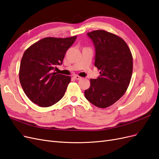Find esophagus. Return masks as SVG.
Masks as SVG:
<instances>
[{
	"mask_svg": "<svg viewBox=\"0 0 159 159\" xmlns=\"http://www.w3.org/2000/svg\"><path fill=\"white\" fill-rule=\"evenodd\" d=\"M74 78L75 80H80L81 78L80 76H79V75H74Z\"/></svg>",
	"mask_w": 159,
	"mask_h": 159,
	"instance_id": "obj_1",
	"label": "esophagus"
}]
</instances>
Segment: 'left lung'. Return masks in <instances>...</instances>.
<instances>
[{
	"instance_id": "obj_1",
	"label": "left lung",
	"mask_w": 159,
	"mask_h": 159,
	"mask_svg": "<svg viewBox=\"0 0 159 159\" xmlns=\"http://www.w3.org/2000/svg\"><path fill=\"white\" fill-rule=\"evenodd\" d=\"M87 35L95 46V66L100 75L90 80L85 97L95 106L106 108L127 91L133 73V56L127 43L114 34L98 30Z\"/></svg>"
}]
</instances>
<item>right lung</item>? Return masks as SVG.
<instances>
[{
  "instance_id": "right-lung-1",
  "label": "right lung",
  "mask_w": 159,
  "mask_h": 159,
  "mask_svg": "<svg viewBox=\"0 0 159 159\" xmlns=\"http://www.w3.org/2000/svg\"><path fill=\"white\" fill-rule=\"evenodd\" d=\"M77 36L48 37L38 41L22 56L19 80L27 97L38 106L47 107L63 98L70 82V76L54 72Z\"/></svg>"
}]
</instances>
